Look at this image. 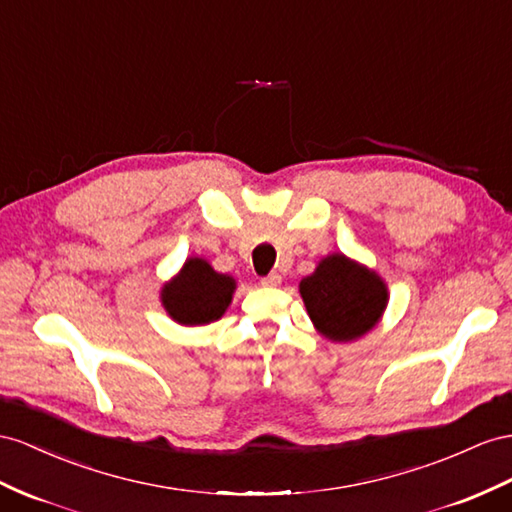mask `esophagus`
Returning a JSON list of instances; mask_svg holds the SVG:
<instances>
[{
    "label": "esophagus",
    "instance_id": "esophagus-1",
    "mask_svg": "<svg viewBox=\"0 0 512 512\" xmlns=\"http://www.w3.org/2000/svg\"><path fill=\"white\" fill-rule=\"evenodd\" d=\"M261 285H266V287H277V285H281V274L270 272L268 277L261 279Z\"/></svg>",
    "mask_w": 512,
    "mask_h": 512
}]
</instances>
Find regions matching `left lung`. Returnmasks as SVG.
Returning a JSON list of instances; mask_svg holds the SVG:
<instances>
[{"instance_id":"obj_1","label":"left lung","mask_w":512,"mask_h":512,"mask_svg":"<svg viewBox=\"0 0 512 512\" xmlns=\"http://www.w3.org/2000/svg\"><path fill=\"white\" fill-rule=\"evenodd\" d=\"M307 316L335 344L357 342L381 322L389 303L385 279L344 253H331L298 285Z\"/></svg>"}]
</instances>
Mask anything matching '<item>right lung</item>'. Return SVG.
Instances as JSON below:
<instances>
[{"instance_id":"obj_1","label":"right lung","mask_w":512,"mask_h":512,"mask_svg":"<svg viewBox=\"0 0 512 512\" xmlns=\"http://www.w3.org/2000/svg\"><path fill=\"white\" fill-rule=\"evenodd\" d=\"M231 274L214 270L205 257H188L173 279L160 290V303L168 318L181 326L212 324L225 316L235 294Z\"/></svg>"}]
</instances>
